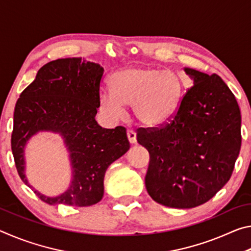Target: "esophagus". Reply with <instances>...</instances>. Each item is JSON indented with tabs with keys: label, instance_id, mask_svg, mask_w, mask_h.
<instances>
[{
	"label": "esophagus",
	"instance_id": "esophagus-1",
	"mask_svg": "<svg viewBox=\"0 0 251 251\" xmlns=\"http://www.w3.org/2000/svg\"><path fill=\"white\" fill-rule=\"evenodd\" d=\"M127 137H128L130 144L136 143V133L133 129H127Z\"/></svg>",
	"mask_w": 251,
	"mask_h": 251
}]
</instances>
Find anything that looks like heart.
<instances>
[{"mask_svg":"<svg viewBox=\"0 0 251 251\" xmlns=\"http://www.w3.org/2000/svg\"><path fill=\"white\" fill-rule=\"evenodd\" d=\"M110 91L100 94V106L108 116L121 118L124 105L133 106L135 117L148 127L160 126L175 115L184 96V83L173 71L128 66L114 72Z\"/></svg>","mask_w":251,"mask_h":251,"instance_id":"obj_1","label":"heart"}]
</instances>
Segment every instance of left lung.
<instances>
[{
    "mask_svg": "<svg viewBox=\"0 0 251 251\" xmlns=\"http://www.w3.org/2000/svg\"><path fill=\"white\" fill-rule=\"evenodd\" d=\"M194 85L169 122L139 128L150 152L147 193L160 205L194 208L230 179L241 146V115L235 95L217 74L186 67Z\"/></svg>",
    "mask_w": 251,
    "mask_h": 251,
    "instance_id": "obj_1",
    "label": "left lung"
}]
</instances>
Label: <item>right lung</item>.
Here are the masks:
<instances>
[{
	"mask_svg": "<svg viewBox=\"0 0 251 251\" xmlns=\"http://www.w3.org/2000/svg\"><path fill=\"white\" fill-rule=\"evenodd\" d=\"M104 69L80 57L58 58L45 64L21 93L14 109L11 146L18 173L25 184L24 150L39 131L58 133L70 151L72 181L64 193L48 197L49 205L87 207L104 195V176L113 161L129 150L126 128L100 127L95 121Z\"/></svg>",
	"mask_w": 251,
	"mask_h": 251,
	"instance_id": "obj_1",
	"label": "right lung"
}]
</instances>
